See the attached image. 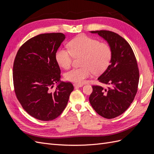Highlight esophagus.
Instances as JSON below:
<instances>
[{"label": "esophagus", "instance_id": "34e87169", "mask_svg": "<svg viewBox=\"0 0 154 154\" xmlns=\"http://www.w3.org/2000/svg\"><path fill=\"white\" fill-rule=\"evenodd\" d=\"M73 85L75 87H82L83 85V84H78V83H74Z\"/></svg>", "mask_w": 154, "mask_h": 154}]
</instances>
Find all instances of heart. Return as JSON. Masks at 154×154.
I'll return each instance as SVG.
<instances>
[{
  "instance_id": "b5f03b06",
  "label": "heart",
  "mask_w": 154,
  "mask_h": 154,
  "mask_svg": "<svg viewBox=\"0 0 154 154\" xmlns=\"http://www.w3.org/2000/svg\"><path fill=\"white\" fill-rule=\"evenodd\" d=\"M69 50L59 48L55 54V58L60 67L69 69L73 58L82 57L81 66L73 69L65 74L67 80L82 84L89 78L92 72L100 74L109 66L111 58L109 45L91 37L81 35L76 36L68 44Z\"/></svg>"
}]
</instances>
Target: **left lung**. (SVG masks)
<instances>
[{
	"label": "left lung",
	"instance_id": "1",
	"mask_svg": "<svg viewBox=\"0 0 154 154\" xmlns=\"http://www.w3.org/2000/svg\"><path fill=\"white\" fill-rule=\"evenodd\" d=\"M109 44L111 49L109 66L97 78L108 88L93 85L89 101L102 117L112 119L122 114L132 103L137 91L139 72L132 48L122 36L110 31H91Z\"/></svg>",
	"mask_w": 154,
	"mask_h": 154
}]
</instances>
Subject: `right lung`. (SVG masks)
Returning <instances> with one entry per match:
<instances>
[{
	"label": "right lung",
	"instance_id": "1",
	"mask_svg": "<svg viewBox=\"0 0 154 154\" xmlns=\"http://www.w3.org/2000/svg\"><path fill=\"white\" fill-rule=\"evenodd\" d=\"M65 38L61 32L38 35L26 42L15 57L13 79L16 96L23 109L37 119L58 117L74 89L71 83L60 81L61 71L55 58Z\"/></svg>",
	"mask_w": 154,
	"mask_h": 154
}]
</instances>
